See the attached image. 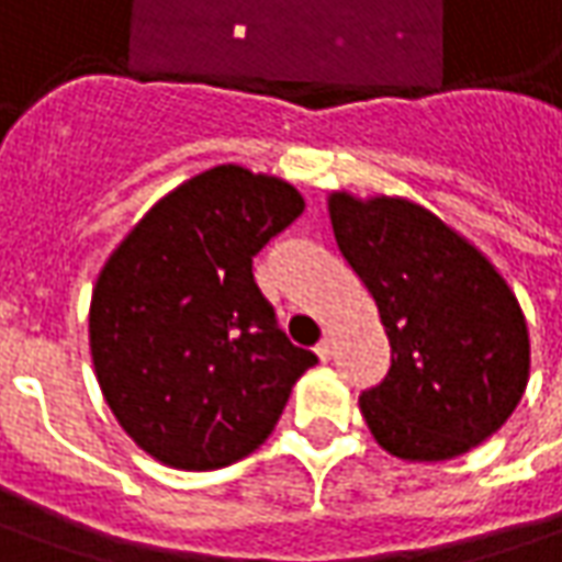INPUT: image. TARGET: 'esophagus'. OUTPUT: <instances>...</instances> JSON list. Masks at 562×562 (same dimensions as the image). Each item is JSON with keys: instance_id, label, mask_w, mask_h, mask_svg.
<instances>
[{"instance_id": "1", "label": "esophagus", "mask_w": 562, "mask_h": 562, "mask_svg": "<svg viewBox=\"0 0 562 562\" xmlns=\"http://www.w3.org/2000/svg\"><path fill=\"white\" fill-rule=\"evenodd\" d=\"M315 356L322 361L334 359V340H330V337H322V342L315 346Z\"/></svg>"}]
</instances>
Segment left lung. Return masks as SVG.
<instances>
[{"label":"left lung","mask_w":562,"mask_h":562,"mask_svg":"<svg viewBox=\"0 0 562 562\" xmlns=\"http://www.w3.org/2000/svg\"><path fill=\"white\" fill-rule=\"evenodd\" d=\"M327 213L390 337V374L359 398L368 430L402 461L467 454L504 427L529 383V327L514 290L420 203L334 191Z\"/></svg>","instance_id":"1"}]
</instances>
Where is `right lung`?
Masks as SVG:
<instances>
[{"instance_id": "right-lung-1", "label": "right lung", "mask_w": 562, "mask_h": 562, "mask_svg": "<svg viewBox=\"0 0 562 562\" xmlns=\"http://www.w3.org/2000/svg\"><path fill=\"white\" fill-rule=\"evenodd\" d=\"M303 206L284 179L213 167L154 203L98 272V386L154 461L220 470L247 458L318 361L284 337L254 281V256Z\"/></svg>"}]
</instances>
